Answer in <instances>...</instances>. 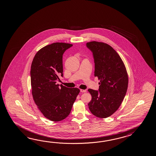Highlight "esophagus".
I'll use <instances>...</instances> for the list:
<instances>
[{
	"label": "esophagus",
	"mask_w": 156,
	"mask_h": 156,
	"mask_svg": "<svg viewBox=\"0 0 156 156\" xmlns=\"http://www.w3.org/2000/svg\"><path fill=\"white\" fill-rule=\"evenodd\" d=\"M80 91L81 92V93H85L87 90H83V89H80Z\"/></svg>",
	"instance_id": "34e87169"
}]
</instances>
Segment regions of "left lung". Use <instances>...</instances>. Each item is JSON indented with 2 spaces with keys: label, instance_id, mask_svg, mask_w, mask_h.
Masks as SVG:
<instances>
[{
  "label": "left lung",
  "instance_id": "obj_1",
  "mask_svg": "<svg viewBox=\"0 0 156 156\" xmlns=\"http://www.w3.org/2000/svg\"><path fill=\"white\" fill-rule=\"evenodd\" d=\"M86 45L93 53L94 76L100 80L98 90L88 89L92 97L89 108L94 116L106 118L118 109L126 94V69L120 55L108 44L91 41Z\"/></svg>",
  "mask_w": 156,
  "mask_h": 156
}]
</instances>
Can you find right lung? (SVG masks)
Segmentation results:
<instances>
[{"label":"right lung","mask_w":156,"mask_h":156,"mask_svg":"<svg viewBox=\"0 0 156 156\" xmlns=\"http://www.w3.org/2000/svg\"><path fill=\"white\" fill-rule=\"evenodd\" d=\"M72 44L55 43L41 48L33 59L31 84L33 99L40 112L48 119L59 121L71 112L80 92L78 88L59 85L63 77V55Z\"/></svg>","instance_id":"right-lung-1"}]
</instances>
